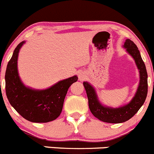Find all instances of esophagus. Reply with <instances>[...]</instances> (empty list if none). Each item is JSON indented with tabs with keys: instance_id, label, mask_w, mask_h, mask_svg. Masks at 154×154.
<instances>
[{
	"instance_id": "34e87169",
	"label": "esophagus",
	"mask_w": 154,
	"mask_h": 154,
	"mask_svg": "<svg viewBox=\"0 0 154 154\" xmlns=\"http://www.w3.org/2000/svg\"><path fill=\"white\" fill-rule=\"evenodd\" d=\"M78 76H79V81H84L85 79L87 78V74L85 72H82V71H81V72H79V75H78Z\"/></svg>"
}]
</instances>
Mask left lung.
<instances>
[{"label":"left lung","mask_w":154,"mask_h":154,"mask_svg":"<svg viewBox=\"0 0 154 154\" xmlns=\"http://www.w3.org/2000/svg\"><path fill=\"white\" fill-rule=\"evenodd\" d=\"M123 47L134 59L139 72V85L135 95L129 103L116 108L104 105L99 101L95 88L88 82H84L83 83L88 98L90 111L95 117L104 122L116 124L129 120L143 105L148 94V73L138 47L130 39L125 41Z\"/></svg>","instance_id":"1"}]
</instances>
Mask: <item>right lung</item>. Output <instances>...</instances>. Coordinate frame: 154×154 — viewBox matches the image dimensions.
I'll use <instances>...</instances> for the list:
<instances>
[{"instance_id": "1", "label": "right lung", "mask_w": 154, "mask_h": 154, "mask_svg": "<svg viewBox=\"0 0 154 154\" xmlns=\"http://www.w3.org/2000/svg\"><path fill=\"white\" fill-rule=\"evenodd\" d=\"M26 43L20 42L8 62L5 74L6 94L11 105L22 117L32 122L45 123L56 119L62 111L67 90L78 81L77 75L59 81L44 90L26 87L18 70L19 51Z\"/></svg>"}]
</instances>
